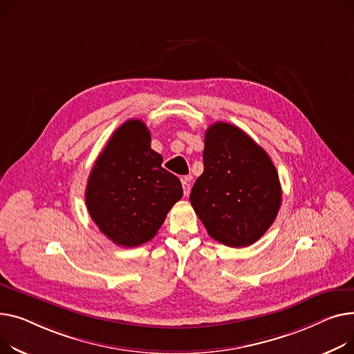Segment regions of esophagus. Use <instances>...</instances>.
Returning <instances> with one entry per match:
<instances>
[{"label":"esophagus","instance_id":"1","mask_svg":"<svg viewBox=\"0 0 354 354\" xmlns=\"http://www.w3.org/2000/svg\"><path fill=\"white\" fill-rule=\"evenodd\" d=\"M192 176H185L181 178V184H183V192H184V196H189L190 194V189H192Z\"/></svg>","mask_w":354,"mask_h":354}]
</instances>
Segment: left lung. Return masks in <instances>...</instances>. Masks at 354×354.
Instances as JSON below:
<instances>
[{
    "label": "left lung",
    "instance_id": "left-lung-1",
    "mask_svg": "<svg viewBox=\"0 0 354 354\" xmlns=\"http://www.w3.org/2000/svg\"><path fill=\"white\" fill-rule=\"evenodd\" d=\"M203 161L190 201L207 233L228 247L256 243L281 204L272 158L243 130L220 121L205 131Z\"/></svg>",
    "mask_w": 354,
    "mask_h": 354
}]
</instances>
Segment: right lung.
I'll return each instance as SVG.
<instances>
[{"instance_id": "right-lung-1", "label": "right lung", "mask_w": 354, "mask_h": 354, "mask_svg": "<svg viewBox=\"0 0 354 354\" xmlns=\"http://www.w3.org/2000/svg\"><path fill=\"white\" fill-rule=\"evenodd\" d=\"M161 162L140 120L120 126L95 160L86 204L100 232L115 244L137 247L150 241L183 197L180 180Z\"/></svg>"}]
</instances>
